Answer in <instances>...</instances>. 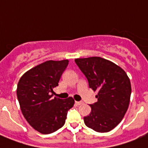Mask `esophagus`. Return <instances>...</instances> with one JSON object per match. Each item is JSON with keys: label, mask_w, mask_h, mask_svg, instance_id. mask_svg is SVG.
Instances as JSON below:
<instances>
[{"label": "esophagus", "mask_w": 148, "mask_h": 148, "mask_svg": "<svg viewBox=\"0 0 148 148\" xmlns=\"http://www.w3.org/2000/svg\"><path fill=\"white\" fill-rule=\"evenodd\" d=\"M82 103V102L81 101H75V104H76V105H81Z\"/></svg>", "instance_id": "1"}]
</instances>
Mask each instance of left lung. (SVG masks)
Returning <instances> with one entry per match:
<instances>
[{
	"instance_id": "8db88e82",
	"label": "left lung",
	"mask_w": 148,
	"mask_h": 148,
	"mask_svg": "<svg viewBox=\"0 0 148 148\" xmlns=\"http://www.w3.org/2000/svg\"><path fill=\"white\" fill-rule=\"evenodd\" d=\"M75 62L97 91V102L90 105L91 113L84 117L88 127L99 133L110 131L121 123L127 110L131 85L125 71L101 57L75 58Z\"/></svg>"
}]
</instances>
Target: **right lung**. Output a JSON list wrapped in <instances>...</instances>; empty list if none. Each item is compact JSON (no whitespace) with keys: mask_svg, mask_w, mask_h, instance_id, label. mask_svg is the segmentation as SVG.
Segmentation results:
<instances>
[{"mask_svg":"<svg viewBox=\"0 0 148 148\" xmlns=\"http://www.w3.org/2000/svg\"><path fill=\"white\" fill-rule=\"evenodd\" d=\"M69 60H49L27 71L21 77L17 97L21 110L35 130L49 134L65 124L67 112L73 106V97L62 99L52 97Z\"/></svg>","mask_w":148,"mask_h":148,"instance_id":"right-lung-1","label":"right lung"}]
</instances>
